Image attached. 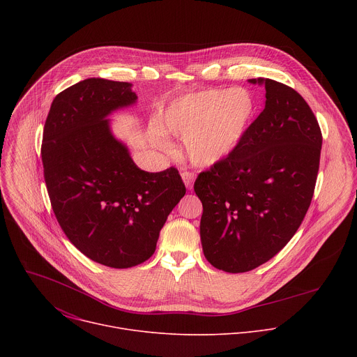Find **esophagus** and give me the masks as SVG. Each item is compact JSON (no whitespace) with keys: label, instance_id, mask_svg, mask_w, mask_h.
<instances>
[{"label":"esophagus","instance_id":"obj_1","mask_svg":"<svg viewBox=\"0 0 357 357\" xmlns=\"http://www.w3.org/2000/svg\"><path fill=\"white\" fill-rule=\"evenodd\" d=\"M182 179H183V183L186 186V189H192L193 188V182H195V175L189 171H183L182 172Z\"/></svg>","mask_w":357,"mask_h":357}]
</instances>
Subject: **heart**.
<instances>
[{
	"label": "heart",
	"mask_w": 357,
	"mask_h": 357,
	"mask_svg": "<svg viewBox=\"0 0 357 357\" xmlns=\"http://www.w3.org/2000/svg\"><path fill=\"white\" fill-rule=\"evenodd\" d=\"M256 110L251 94L240 87L186 94L164 110L162 130L183 138L188 158L211 167L229 157L241 141Z\"/></svg>",
	"instance_id": "1"
}]
</instances>
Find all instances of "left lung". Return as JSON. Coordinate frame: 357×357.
I'll use <instances>...</instances> for the list:
<instances>
[{"instance_id": "1", "label": "left lung", "mask_w": 357, "mask_h": 357, "mask_svg": "<svg viewBox=\"0 0 357 357\" xmlns=\"http://www.w3.org/2000/svg\"><path fill=\"white\" fill-rule=\"evenodd\" d=\"M266 87V107L229 157L195 181L202 202L200 240L208 261L245 273L273 259L292 238L315 190L322 132L315 114L292 87Z\"/></svg>"}]
</instances>
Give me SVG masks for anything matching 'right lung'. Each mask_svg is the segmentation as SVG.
Masks as SVG:
<instances>
[{
  "instance_id": "obj_1",
  "label": "right lung",
  "mask_w": 357,
  "mask_h": 357,
  "mask_svg": "<svg viewBox=\"0 0 357 357\" xmlns=\"http://www.w3.org/2000/svg\"><path fill=\"white\" fill-rule=\"evenodd\" d=\"M127 82L100 77L61 91L43 127L40 155L50 205L66 237L90 260L130 268L155 251L186 188L179 171H141L110 132L113 110L135 103Z\"/></svg>"
}]
</instances>
